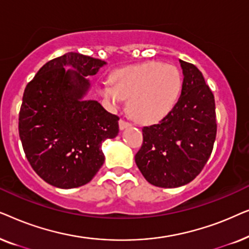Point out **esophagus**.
<instances>
[{"label":"esophagus","mask_w":249,"mask_h":249,"mask_svg":"<svg viewBox=\"0 0 249 249\" xmlns=\"http://www.w3.org/2000/svg\"><path fill=\"white\" fill-rule=\"evenodd\" d=\"M119 127H120V129L130 127V122L125 121V120H124V119H120V121H119Z\"/></svg>","instance_id":"obj_1"}]
</instances>
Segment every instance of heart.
I'll use <instances>...</instances> for the list:
<instances>
[{
    "label": "heart",
    "instance_id": "obj_1",
    "mask_svg": "<svg viewBox=\"0 0 249 249\" xmlns=\"http://www.w3.org/2000/svg\"><path fill=\"white\" fill-rule=\"evenodd\" d=\"M179 70L171 64L146 62L115 70L111 84H103L100 93L117 105L125 98L136 120L155 122L170 112L181 90Z\"/></svg>",
    "mask_w": 249,
    "mask_h": 249
}]
</instances>
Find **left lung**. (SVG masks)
I'll return each instance as SVG.
<instances>
[{
  "instance_id": "1",
  "label": "left lung",
  "mask_w": 249,
  "mask_h": 249,
  "mask_svg": "<svg viewBox=\"0 0 249 249\" xmlns=\"http://www.w3.org/2000/svg\"><path fill=\"white\" fill-rule=\"evenodd\" d=\"M183 83L179 100L158 124L142 127L135 161L149 183L176 188L196 178L212 153L216 137L215 101L203 74L180 60Z\"/></svg>"
}]
</instances>
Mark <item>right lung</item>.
<instances>
[{
  "instance_id": "right-lung-1",
  "label": "right lung",
  "mask_w": 249,
  "mask_h": 249,
  "mask_svg": "<svg viewBox=\"0 0 249 249\" xmlns=\"http://www.w3.org/2000/svg\"><path fill=\"white\" fill-rule=\"evenodd\" d=\"M105 61L69 52L49 61L23 91L19 136L29 164L50 185H86L104 163L102 144L119 132V117L85 101L86 78ZM71 66L73 71H66Z\"/></svg>"
}]
</instances>
